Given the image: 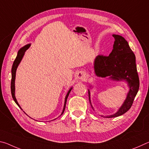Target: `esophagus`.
Returning a JSON list of instances; mask_svg holds the SVG:
<instances>
[{"label":"esophagus","mask_w":149,"mask_h":149,"mask_svg":"<svg viewBox=\"0 0 149 149\" xmlns=\"http://www.w3.org/2000/svg\"><path fill=\"white\" fill-rule=\"evenodd\" d=\"M77 77H78V79L84 80L85 78V74L84 72H79L77 74Z\"/></svg>","instance_id":"34e87169"}]
</instances>
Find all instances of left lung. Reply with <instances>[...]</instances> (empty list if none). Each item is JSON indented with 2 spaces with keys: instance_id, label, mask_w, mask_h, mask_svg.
Here are the masks:
<instances>
[{
  "instance_id": "8db88e82",
  "label": "left lung",
  "mask_w": 149,
  "mask_h": 149,
  "mask_svg": "<svg viewBox=\"0 0 149 149\" xmlns=\"http://www.w3.org/2000/svg\"><path fill=\"white\" fill-rule=\"evenodd\" d=\"M112 36L115 41L112 52L109 56L98 55L95 60V72L99 77L110 76V78L114 80H125L129 84L130 91L120 110L115 114L107 118L120 116L127 112L132 107L139 88V79L134 53L123 37L118 35ZM89 99L90 101L89 91Z\"/></svg>"
}]
</instances>
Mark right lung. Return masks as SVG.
<instances>
[{
    "mask_svg": "<svg viewBox=\"0 0 149 149\" xmlns=\"http://www.w3.org/2000/svg\"><path fill=\"white\" fill-rule=\"evenodd\" d=\"M30 47V45H27L26 46H24V47H22L21 49L19 50V51L17 52V56L16 58V59H15L14 62L13 63V65H12V80H11V93H12V98H13L14 100L15 101V102L16 103L17 105L18 106L19 108L20 106L19 105L18 102H17L16 97H15V77H16V70H17V68L18 66V65L19 64V62H21V60L22 59V58L24 56V54L25 53V52L26 51V50L29 49ZM72 90V88L70 89L68 92L66 96H65V102H64V109H63L62 111V113H64V111L65 110V104H66V101H67V99L68 97V95L70 94V91H71Z\"/></svg>",
    "mask_w": 149,
    "mask_h": 149,
    "instance_id": "1",
    "label": "right lung"
}]
</instances>
